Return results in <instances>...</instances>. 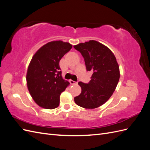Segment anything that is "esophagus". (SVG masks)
Returning a JSON list of instances; mask_svg holds the SVG:
<instances>
[{"label":"esophagus","instance_id":"esophagus-1","mask_svg":"<svg viewBox=\"0 0 150 150\" xmlns=\"http://www.w3.org/2000/svg\"><path fill=\"white\" fill-rule=\"evenodd\" d=\"M69 82H70V83H71V84H77V83L76 82H75V81H72V80H69Z\"/></svg>","mask_w":150,"mask_h":150}]
</instances>
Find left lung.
I'll return each instance as SVG.
<instances>
[{
	"label": "left lung",
	"instance_id": "1",
	"mask_svg": "<svg viewBox=\"0 0 150 150\" xmlns=\"http://www.w3.org/2000/svg\"><path fill=\"white\" fill-rule=\"evenodd\" d=\"M82 54L88 71H93L88 84L79 82L81 93L74 98L78 106L94 109L105 103L116 89L120 79V67L114 54L104 44L89 40L74 46Z\"/></svg>",
	"mask_w": 150,
	"mask_h": 150
}]
</instances>
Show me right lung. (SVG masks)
Instances as JSON below:
<instances>
[{
  "label": "right lung",
  "instance_id": "1",
  "mask_svg": "<svg viewBox=\"0 0 150 150\" xmlns=\"http://www.w3.org/2000/svg\"><path fill=\"white\" fill-rule=\"evenodd\" d=\"M72 47L69 42L54 40L44 45L32 58L27 72V85L40 107L52 110L59 105L60 95L69 85L62 78L59 61Z\"/></svg>",
  "mask_w": 150,
  "mask_h": 150
}]
</instances>
